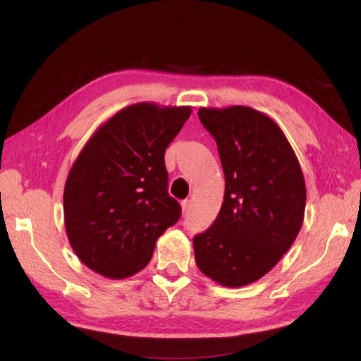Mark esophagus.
<instances>
[{"label": "esophagus", "instance_id": "1", "mask_svg": "<svg viewBox=\"0 0 361 361\" xmlns=\"http://www.w3.org/2000/svg\"><path fill=\"white\" fill-rule=\"evenodd\" d=\"M190 206H192V202H190V200H183V202H181V209H183V212H188V211L190 209Z\"/></svg>", "mask_w": 361, "mask_h": 361}]
</instances>
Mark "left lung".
I'll return each mask as SVG.
<instances>
[{
    "label": "left lung",
    "mask_w": 361,
    "mask_h": 361,
    "mask_svg": "<svg viewBox=\"0 0 361 361\" xmlns=\"http://www.w3.org/2000/svg\"><path fill=\"white\" fill-rule=\"evenodd\" d=\"M217 142L225 197L211 228L194 237L200 271L224 287L262 278L302 226L305 181L286 135L267 114L243 105L198 110Z\"/></svg>",
    "instance_id": "left-lung-1"
}]
</instances>
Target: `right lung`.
<instances>
[{"label":"right lung","mask_w":361,"mask_h":361,"mask_svg":"<svg viewBox=\"0 0 361 361\" xmlns=\"http://www.w3.org/2000/svg\"><path fill=\"white\" fill-rule=\"evenodd\" d=\"M190 106L128 105L99 127L65 183L68 240L90 270L126 279L150 262L158 237L181 216L167 194L164 153Z\"/></svg>","instance_id":"obj_1"}]
</instances>
